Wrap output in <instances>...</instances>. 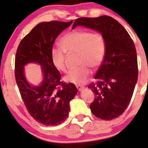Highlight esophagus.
Here are the masks:
<instances>
[{
	"label": "esophagus",
	"instance_id": "34e87169",
	"mask_svg": "<svg viewBox=\"0 0 148 148\" xmlns=\"http://www.w3.org/2000/svg\"><path fill=\"white\" fill-rule=\"evenodd\" d=\"M76 88H77V89L80 91V90H82V89L84 88V86H79V85H76Z\"/></svg>",
	"mask_w": 148,
	"mask_h": 148
}]
</instances>
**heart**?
<instances>
[{
    "instance_id": "b5f03b06",
    "label": "heart",
    "mask_w": 148,
    "mask_h": 148,
    "mask_svg": "<svg viewBox=\"0 0 148 148\" xmlns=\"http://www.w3.org/2000/svg\"><path fill=\"white\" fill-rule=\"evenodd\" d=\"M61 49H51V62L57 70L67 72L68 56L78 55L79 68L72 70L65 77L66 81L78 84H84L91 74L89 67L97 69L101 66L106 55V40L99 32L77 29L67 33L60 39Z\"/></svg>"
}]
</instances>
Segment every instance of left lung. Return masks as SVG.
Listing matches in <instances>:
<instances>
[{"label":"left lung","instance_id":"1","mask_svg":"<svg viewBox=\"0 0 148 148\" xmlns=\"http://www.w3.org/2000/svg\"><path fill=\"white\" fill-rule=\"evenodd\" d=\"M83 25L95 29L106 40V55L88 88L95 98L90 109L96 117L110 121L122 115L131 101L138 77L137 52L129 33L113 17L76 19L72 28Z\"/></svg>","mask_w":148,"mask_h":148}]
</instances>
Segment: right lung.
Segmentation results:
<instances>
[{
    "instance_id": "obj_1",
    "label": "right lung",
    "mask_w": 148,
    "mask_h": 148,
    "mask_svg": "<svg viewBox=\"0 0 148 148\" xmlns=\"http://www.w3.org/2000/svg\"><path fill=\"white\" fill-rule=\"evenodd\" d=\"M72 23V20L38 23L21 40L15 54V77L21 97L31 116L45 126H57L66 121L70 101L77 93L74 84L61 82V74L51 58L55 40ZM29 62L42 66L44 78L40 86H31L25 79L23 66Z\"/></svg>"
}]
</instances>
